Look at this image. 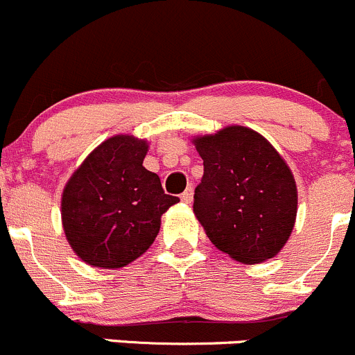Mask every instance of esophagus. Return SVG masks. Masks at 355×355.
<instances>
[{"label":"esophagus","instance_id":"esophagus-1","mask_svg":"<svg viewBox=\"0 0 355 355\" xmlns=\"http://www.w3.org/2000/svg\"><path fill=\"white\" fill-rule=\"evenodd\" d=\"M181 200L184 203H189L193 200V188L191 186H188V188L184 189V191H182V195H181Z\"/></svg>","mask_w":355,"mask_h":355}]
</instances>
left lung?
<instances>
[{"mask_svg": "<svg viewBox=\"0 0 355 355\" xmlns=\"http://www.w3.org/2000/svg\"><path fill=\"white\" fill-rule=\"evenodd\" d=\"M203 178L193 212L209 240L240 262L278 254L297 216V186L285 160L259 132L231 125L195 139Z\"/></svg>", "mask_w": 355, "mask_h": 355, "instance_id": "8db88e82", "label": "left lung"}]
</instances>
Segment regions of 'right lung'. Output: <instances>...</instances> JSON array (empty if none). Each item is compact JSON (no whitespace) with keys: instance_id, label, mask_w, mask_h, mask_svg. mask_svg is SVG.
Segmentation results:
<instances>
[{"instance_id":"obj_1","label":"right lung","mask_w":355,"mask_h":355,"mask_svg":"<svg viewBox=\"0 0 355 355\" xmlns=\"http://www.w3.org/2000/svg\"><path fill=\"white\" fill-rule=\"evenodd\" d=\"M148 145L114 136L89 153L62 196V223L70 247L94 268L119 269L150 248L160 217L178 196L143 167Z\"/></svg>"}]
</instances>
